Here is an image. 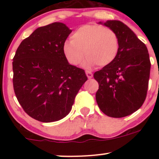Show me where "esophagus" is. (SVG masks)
Here are the masks:
<instances>
[{
	"instance_id": "obj_1",
	"label": "esophagus",
	"mask_w": 159,
	"mask_h": 159,
	"mask_svg": "<svg viewBox=\"0 0 159 159\" xmlns=\"http://www.w3.org/2000/svg\"><path fill=\"white\" fill-rule=\"evenodd\" d=\"M85 73H86V75H87V77L89 78V79H91V78H92L93 74L91 73V71H88V70H87V71H86Z\"/></svg>"
}]
</instances>
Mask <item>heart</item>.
Listing matches in <instances>:
<instances>
[{
	"label": "heart",
	"mask_w": 159,
	"mask_h": 159,
	"mask_svg": "<svg viewBox=\"0 0 159 159\" xmlns=\"http://www.w3.org/2000/svg\"><path fill=\"white\" fill-rule=\"evenodd\" d=\"M119 48V38L113 30L102 25H85L72 34L71 40L64 43L63 53L72 65H79L85 54L87 57L83 66L91 68L97 65H111L116 59Z\"/></svg>",
	"instance_id": "1"
}]
</instances>
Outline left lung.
<instances>
[{"instance_id": "left-lung-1", "label": "left lung", "mask_w": 159, "mask_h": 159, "mask_svg": "<svg viewBox=\"0 0 159 159\" xmlns=\"http://www.w3.org/2000/svg\"><path fill=\"white\" fill-rule=\"evenodd\" d=\"M118 34L120 48L116 59L94 74L99 88L96 101L101 111L112 118L128 116L145 100L151 63L147 47L120 20L99 22Z\"/></svg>"}]
</instances>
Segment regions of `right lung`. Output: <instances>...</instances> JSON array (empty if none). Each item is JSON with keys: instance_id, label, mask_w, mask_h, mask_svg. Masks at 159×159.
<instances>
[{"instance_id": "1", "label": "right lung", "mask_w": 159, "mask_h": 159, "mask_svg": "<svg viewBox=\"0 0 159 159\" xmlns=\"http://www.w3.org/2000/svg\"><path fill=\"white\" fill-rule=\"evenodd\" d=\"M71 31L61 22L40 27L22 41L13 58L16 97L25 111L41 122L68 115L88 80L84 70L70 65L63 53Z\"/></svg>"}]
</instances>
